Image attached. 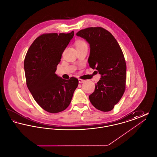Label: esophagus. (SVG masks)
Listing matches in <instances>:
<instances>
[{
  "mask_svg": "<svg viewBox=\"0 0 157 157\" xmlns=\"http://www.w3.org/2000/svg\"><path fill=\"white\" fill-rule=\"evenodd\" d=\"M78 81H79V83H83V82L85 81L84 80H83V79H78Z\"/></svg>",
  "mask_w": 157,
  "mask_h": 157,
  "instance_id": "esophagus-1",
  "label": "esophagus"
}]
</instances>
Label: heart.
<instances>
[{"mask_svg": "<svg viewBox=\"0 0 157 157\" xmlns=\"http://www.w3.org/2000/svg\"><path fill=\"white\" fill-rule=\"evenodd\" d=\"M86 45V43L82 40H78L76 43V46H80L82 45Z\"/></svg>", "mask_w": 157, "mask_h": 157, "instance_id": "1", "label": "heart"}]
</instances>
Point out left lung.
I'll list each match as a JSON object with an SVG mask.
<instances>
[{"mask_svg": "<svg viewBox=\"0 0 157 157\" xmlns=\"http://www.w3.org/2000/svg\"><path fill=\"white\" fill-rule=\"evenodd\" d=\"M76 35L90 44V67L101 75L89 97L90 102L98 110L110 111L125 90L127 65L124 54L115 37L102 28H88Z\"/></svg>", "mask_w": 157, "mask_h": 157, "instance_id": "8db88e82", "label": "left lung"}]
</instances>
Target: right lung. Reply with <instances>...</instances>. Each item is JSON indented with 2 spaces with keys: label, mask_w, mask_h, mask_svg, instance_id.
<instances>
[{
  "label": "right lung",
  "mask_w": 157,
  "mask_h": 157,
  "mask_svg": "<svg viewBox=\"0 0 157 157\" xmlns=\"http://www.w3.org/2000/svg\"><path fill=\"white\" fill-rule=\"evenodd\" d=\"M74 35L51 33L37 37L31 45L24 60L28 89L35 101L47 112L55 113L67 109L78 80L63 79L55 74L62 53Z\"/></svg>",
  "instance_id": "1"
}]
</instances>
